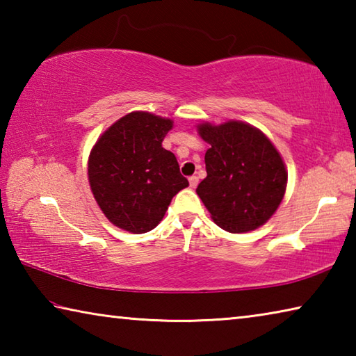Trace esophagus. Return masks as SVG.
<instances>
[{
	"label": "esophagus",
	"mask_w": 356,
	"mask_h": 356,
	"mask_svg": "<svg viewBox=\"0 0 356 356\" xmlns=\"http://www.w3.org/2000/svg\"><path fill=\"white\" fill-rule=\"evenodd\" d=\"M188 182H190V186H191V188H196L197 184H200V179H197L196 176H191V177L188 179Z\"/></svg>",
	"instance_id": "34e87169"
}]
</instances>
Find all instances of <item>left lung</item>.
I'll return each mask as SVG.
<instances>
[{
	"label": "left lung",
	"instance_id": "obj_1",
	"mask_svg": "<svg viewBox=\"0 0 356 356\" xmlns=\"http://www.w3.org/2000/svg\"><path fill=\"white\" fill-rule=\"evenodd\" d=\"M197 134L210 144L207 177L197 185L210 216L221 229L243 234L265 225L278 210L287 170L278 149L254 125L242 120L201 122Z\"/></svg>",
	"mask_w": 356,
	"mask_h": 356
}]
</instances>
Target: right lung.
Instances as JSON below:
<instances>
[{"instance_id": "1", "label": "right lung", "mask_w": 356, "mask_h": 356, "mask_svg": "<svg viewBox=\"0 0 356 356\" xmlns=\"http://www.w3.org/2000/svg\"><path fill=\"white\" fill-rule=\"evenodd\" d=\"M172 119L131 111L99 136L88 160L89 186L114 226L144 234L163 220L171 200L188 186L163 143Z\"/></svg>"}]
</instances>
